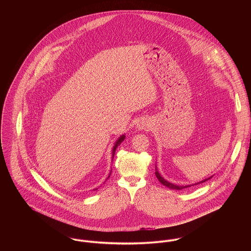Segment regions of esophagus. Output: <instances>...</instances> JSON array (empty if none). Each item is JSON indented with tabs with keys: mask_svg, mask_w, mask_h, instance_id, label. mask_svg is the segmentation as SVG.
Returning <instances> with one entry per match:
<instances>
[{
	"mask_svg": "<svg viewBox=\"0 0 251 251\" xmlns=\"http://www.w3.org/2000/svg\"><path fill=\"white\" fill-rule=\"evenodd\" d=\"M151 127V124L148 120L146 119H140L137 123H136V128L138 130H144V129H147Z\"/></svg>",
	"mask_w": 251,
	"mask_h": 251,
	"instance_id": "obj_1",
	"label": "esophagus"
}]
</instances>
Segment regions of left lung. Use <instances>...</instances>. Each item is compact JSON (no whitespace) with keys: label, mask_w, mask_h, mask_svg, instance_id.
Here are the masks:
<instances>
[{"label":"left lung","mask_w":251,"mask_h":251,"mask_svg":"<svg viewBox=\"0 0 251 251\" xmlns=\"http://www.w3.org/2000/svg\"><path fill=\"white\" fill-rule=\"evenodd\" d=\"M155 176H156L157 179H158V180H159L163 185H165V186H166V187H168V188L176 189V190H180V189H183V188L189 187V186H191V185H196V184H199V183L205 182L206 180H208V179H212V178H213V176H212V177H209V178H207V179H203V180H201V181H199V182H196V183H193V184H188V185H177V184H174V183H172V182H169L168 180H166V179H164L163 177H161V175L158 173V170H157V167H156V166H155Z\"/></svg>","instance_id":"1"}]
</instances>
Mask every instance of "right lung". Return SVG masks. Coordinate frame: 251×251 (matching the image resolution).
I'll list each match as a JSON object with an SVG mask.
<instances>
[{"label": "right lung", "instance_id": "add662e5", "mask_svg": "<svg viewBox=\"0 0 251 251\" xmlns=\"http://www.w3.org/2000/svg\"><path fill=\"white\" fill-rule=\"evenodd\" d=\"M125 138H126V135H125V134H123V135H121V136H120V137L117 139V141H116L115 144H114V146H113V149H112V161H113V158H114V155H115V151H116V149L118 148V146H119V145H121V143H122V142L125 140ZM110 175H111V172H110V174H109V176H108L106 180L109 179ZM97 189H98V188H96V189H94V190H97Z\"/></svg>", "mask_w": 251, "mask_h": 251}]
</instances>
